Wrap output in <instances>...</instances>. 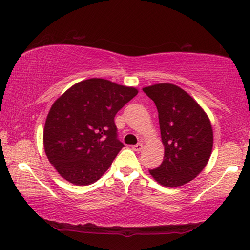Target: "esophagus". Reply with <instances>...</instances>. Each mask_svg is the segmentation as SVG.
Wrapping results in <instances>:
<instances>
[{
    "label": "esophagus",
    "mask_w": 250,
    "mask_h": 250,
    "mask_svg": "<svg viewBox=\"0 0 250 250\" xmlns=\"http://www.w3.org/2000/svg\"><path fill=\"white\" fill-rule=\"evenodd\" d=\"M133 150H135V151H141L142 149H143V144H136V145H134L133 147Z\"/></svg>",
    "instance_id": "34e87169"
}]
</instances>
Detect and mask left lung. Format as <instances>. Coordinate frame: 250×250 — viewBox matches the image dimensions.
Segmentation results:
<instances>
[{
	"label": "left lung",
	"instance_id": "obj_1",
	"mask_svg": "<svg viewBox=\"0 0 250 250\" xmlns=\"http://www.w3.org/2000/svg\"><path fill=\"white\" fill-rule=\"evenodd\" d=\"M158 109L164 161L149 173L161 186L177 188L200 174L213 148L209 118L185 90L171 83L143 87Z\"/></svg>",
	"mask_w": 250,
	"mask_h": 250
}]
</instances>
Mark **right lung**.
I'll use <instances>...</instances> for the list:
<instances>
[{
	"label": "right lung",
	"mask_w": 250,
	"mask_h": 250,
	"mask_svg": "<svg viewBox=\"0 0 250 250\" xmlns=\"http://www.w3.org/2000/svg\"><path fill=\"white\" fill-rule=\"evenodd\" d=\"M137 93L133 86L92 78L55 101L43 128V148L61 177L89 186L103 176L124 147L114 117Z\"/></svg>",
	"instance_id": "right-lung-1"
}]
</instances>
